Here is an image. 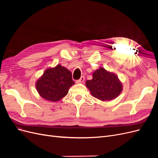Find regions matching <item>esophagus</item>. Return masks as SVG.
<instances>
[{"mask_svg": "<svg viewBox=\"0 0 158 158\" xmlns=\"http://www.w3.org/2000/svg\"><path fill=\"white\" fill-rule=\"evenodd\" d=\"M84 80H85V78H84V76H82V77H81L79 80H76V83L77 84H80V83H83L84 82Z\"/></svg>", "mask_w": 158, "mask_h": 158, "instance_id": "34e87169", "label": "esophagus"}]
</instances>
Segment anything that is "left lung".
<instances>
[{
  "label": "left lung",
  "instance_id": "8db88e82",
  "mask_svg": "<svg viewBox=\"0 0 158 158\" xmlns=\"http://www.w3.org/2000/svg\"><path fill=\"white\" fill-rule=\"evenodd\" d=\"M85 86L93 97L102 102L114 99L123 91V84L117 75L103 67L94 72L92 79L85 82Z\"/></svg>",
  "mask_w": 158,
  "mask_h": 158
}]
</instances>
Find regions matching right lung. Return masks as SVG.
<instances>
[{"mask_svg":"<svg viewBox=\"0 0 158 158\" xmlns=\"http://www.w3.org/2000/svg\"><path fill=\"white\" fill-rule=\"evenodd\" d=\"M74 84L71 72L59 64L45 70L36 81L35 88L41 98L56 102L66 96Z\"/></svg>","mask_w":158,"mask_h":158,"instance_id":"add662e5","label":"right lung"}]
</instances>
